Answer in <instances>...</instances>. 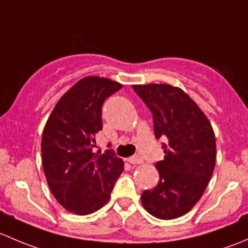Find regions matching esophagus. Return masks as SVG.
<instances>
[{
    "label": "esophagus",
    "mask_w": 248,
    "mask_h": 248,
    "mask_svg": "<svg viewBox=\"0 0 248 248\" xmlns=\"http://www.w3.org/2000/svg\"><path fill=\"white\" fill-rule=\"evenodd\" d=\"M127 161L129 162V163L131 164H141L142 162V158L141 157H139V156H133V157H129L128 159H127Z\"/></svg>",
    "instance_id": "obj_1"
}]
</instances>
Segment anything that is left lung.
I'll return each instance as SVG.
<instances>
[{"label":"left lung","instance_id":"8db88e82","mask_svg":"<svg viewBox=\"0 0 248 248\" xmlns=\"http://www.w3.org/2000/svg\"><path fill=\"white\" fill-rule=\"evenodd\" d=\"M151 110L155 137L167 140L164 159L156 163L159 181L141 194L149 214L174 219L202 198L216 163V139L209 119L180 87L168 84L133 85Z\"/></svg>","mask_w":248,"mask_h":248}]
</instances>
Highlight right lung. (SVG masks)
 Wrapping results in <instances>:
<instances>
[{"mask_svg":"<svg viewBox=\"0 0 248 248\" xmlns=\"http://www.w3.org/2000/svg\"><path fill=\"white\" fill-rule=\"evenodd\" d=\"M121 87L108 78H82L60 98L44 127V175L56 201L72 214L84 216L103 207L124 171L114 151H92L103 128L102 106Z\"/></svg>","mask_w":248,"mask_h":248,"instance_id":"right-lung-1","label":"right lung"}]
</instances>
